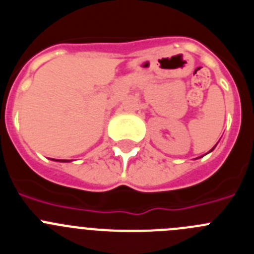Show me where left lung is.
Masks as SVG:
<instances>
[{
	"label": "left lung",
	"instance_id": "1",
	"mask_svg": "<svg viewBox=\"0 0 254 254\" xmlns=\"http://www.w3.org/2000/svg\"><path fill=\"white\" fill-rule=\"evenodd\" d=\"M214 149H215V146H214V147H212V149H211V150H210V152H211V151H212V150H214Z\"/></svg>",
	"mask_w": 254,
	"mask_h": 254
}]
</instances>
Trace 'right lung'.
<instances>
[{
  "label": "right lung",
  "instance_id": "add662e5",
  "mask_svg": "<svg viewBox=\"0 0 254 254\" xmlns=\"http://www.w3.org/2000/svg\"><path fill=\"white\" fill-rule=\"evenodd\" d=\"M56 161H69V160H56Z\"/></svg>",
  "mask_w": 254,
  "mask_h": 254
}]
</instances>
